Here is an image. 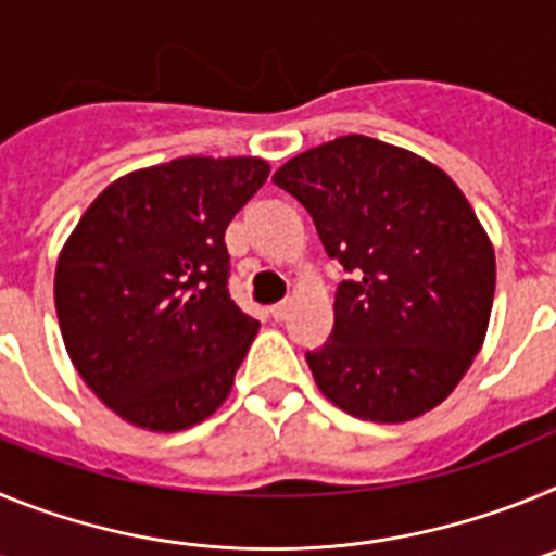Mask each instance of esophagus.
<instances>
[{"instance_id":"34e87169","label":"esophagus","mask_w":556,"mask_h":556,"mask_svg":"<svg viewBox=\"0 0 556 556\" xmlns=\"http://www.w3.org/2000/svg\"><path fill=\"white\" fill-rule=\"evenodd\" d=\"M287 314H289V303H275V306L269 308V317H273L275 323L287 320Z\"/></svg>"}]
</instances>
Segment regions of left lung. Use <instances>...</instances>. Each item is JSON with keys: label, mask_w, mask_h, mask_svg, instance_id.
I'll list each match as a JSON object with an SVG mask.
<instances>
[{"label": "left lung", "mask_w": 556, "mask_h": 556, "mask_svg": "<svg viewBox=\"0 0 556 556\" xmlns=\"http://www.w3.org/2000/svg\"><path fill=\"white\" fill-rule=\"evenodd\" d=\"M351 273L333 328L306 353L323 395L376 424H406L454 392L484 345L495 253L440 166L370 136H339L273 175Z\"/></svg>", "instance_id": "1"}]
</instances>
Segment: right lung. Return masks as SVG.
<instances>
[{
	"mask_svg": "<svg viewBox=\"0 0 556 556\" xmlns=\"http://www.w3.org/2000/svg\"><path fill=\"white\" fill-rule=\"evenodd\" d=\"M267 175L253 155L136 169L63 244V345L88 390L130 426L191 429L230 395L258 323L230 301L225 228Z\"/></svg>",
	"mask_w": 556,
	"mask_h": 556,
	"instance_id": "right-lung-1",
	"label": "right lung"
}]
</instances>
